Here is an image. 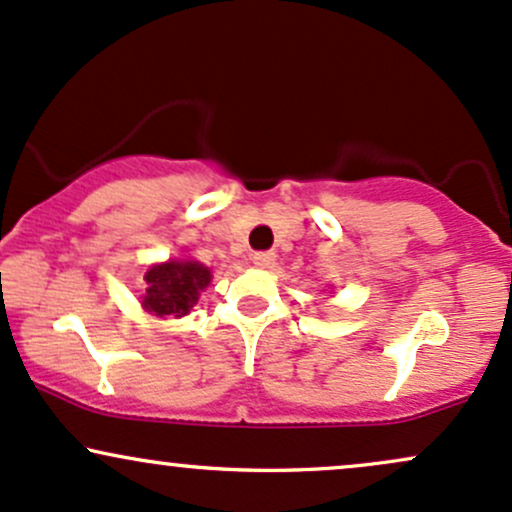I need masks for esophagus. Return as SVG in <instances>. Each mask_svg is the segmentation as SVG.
Instances as JSON below:
<instances>
[{"label": "esophagus", "mask_w": 512, "mask_h": 512, "mask_svg": "<svg viewBox=\"0 0 512 512\" xmlns=\"http://www.w3.org/2000/svg\"><path fill=\"white\" fill-rule=\"evenodd\" d=\"M251 261H254L258 268H271L275 263V251H256V254L251 256Z\"/></svg>", "instance_id": "obj_1"}]
</instances>
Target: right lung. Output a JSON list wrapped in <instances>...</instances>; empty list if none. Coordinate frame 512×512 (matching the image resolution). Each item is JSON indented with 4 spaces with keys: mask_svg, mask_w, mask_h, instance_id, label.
I'll list each match as a JSON object with an SVG mask.
<instances>
[{
    "mask_svg": "<svg viewBox=\"0 0 512 512\" xmlns=\"http://www.w3.org/2000/svg\"><path fill=\"white\" fill-rule=\"evenodd\" d=\"M147 295L142 307L157 317H183L208 287L210 271L198 261H169L145 273Z\"/></svg>",
    "mask_w": 512,
    "mask_h": 512,
    "instance_id": "obj_1",
    "label": "right lung"
}]
</instances>
